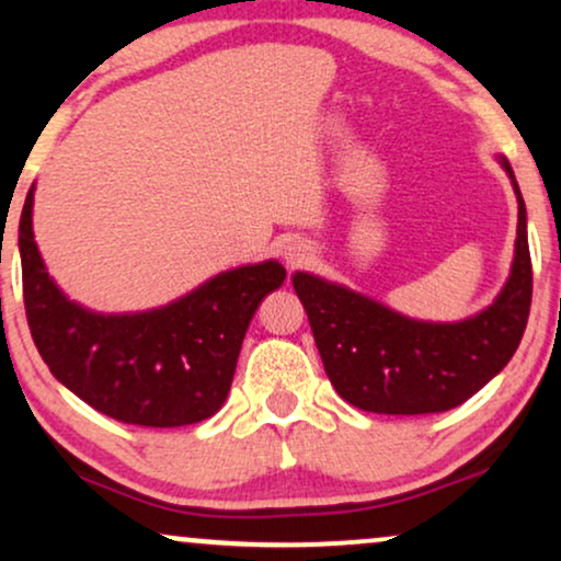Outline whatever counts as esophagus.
<instances>
[{
    "instance_id": "34e87169",
    "label": "esophagus",
    "mask_w": 561,
    "mask_h": 561,
    "mask_svg": "<svg viewBox=\"0 0 561 561\" xmlns=\"http://www.w3.org/2000/svg\"><path fill=\"white\" fill-rule=\"evenodd\" d=\"M310 256H313V253H310V245H305V243H289L287 248H285V261H287V266L289 268H297V266H305L310 261Z\"/></svg>"
}]
</instances>
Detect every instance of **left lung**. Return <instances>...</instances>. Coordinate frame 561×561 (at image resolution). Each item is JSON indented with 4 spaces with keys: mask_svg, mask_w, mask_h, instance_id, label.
<instances>
[{
    "mask_svg": "<svg viewBox=\"0 0 561 561\" xmlns=\"http://www.w3.org/2000/svg\"><path fill=\"white\" fill-rule=\"evenodd\" d=\"M497 162L517 198L515 256L507 282L479 313L420 321L318 274H293L325 375L352 407L373 414H437L471 399L513 359L528 323L534 272L526 202L505 154Z\"/></svg>",
    "mask_w": 561,
    "mask_h": 561,
    "instance_id": "left-lung-1",
    "label": "left lung"
}]
</instances>
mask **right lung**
Segmentation results:
<instances>
[{
  "label": "right lung",
  "mask_w": 561,
  "mask_h": 561,
  "mask_svg": "<svg viewBox=\"0 0 561 561\" xmlns=\"http://www.w3.org/2000/svg\"><path fill=\"white\" fill-rule=\"evenodd\" d=\"M33 196L20 215L25 316L64 388L101 414L139 427L209 420L228 399L243 336L261 300L285 282L276 259L219 272L160 308L98 313L69 300L41 259Z\"/></svg>",
  "instance_id": "add662e5"
}]
</instances>
